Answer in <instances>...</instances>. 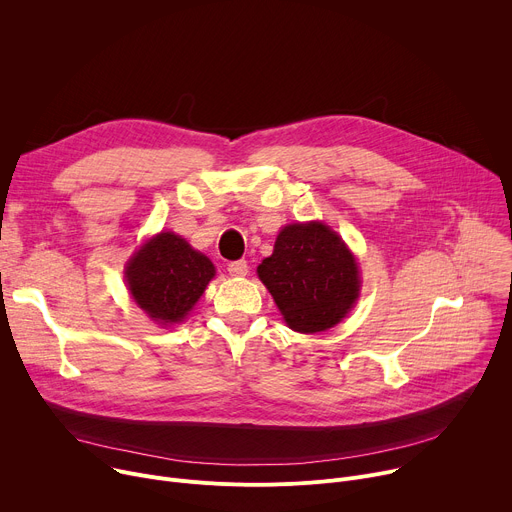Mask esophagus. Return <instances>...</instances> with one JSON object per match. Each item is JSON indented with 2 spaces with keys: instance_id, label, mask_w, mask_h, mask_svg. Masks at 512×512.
Returning <instances> with one entry per match:
<instances>
[{
  "instance_id": "34e87169",
  "label": "esophagus",
  "mask_w": 512,
  "mask_h": 512,
  "mask_svg": "<svg viewBox=\"0 0 512 512\" xmlns=\"http://www.w3.org/2000/svg\"><path fill=\"white\" fill-rule=\"evenodd\" d=\"M228 273L230 275H235V277H245L247 273H249V265H247V261L245 259H241V261H232V263H228Z\"/></svg>"
}]
</instances>
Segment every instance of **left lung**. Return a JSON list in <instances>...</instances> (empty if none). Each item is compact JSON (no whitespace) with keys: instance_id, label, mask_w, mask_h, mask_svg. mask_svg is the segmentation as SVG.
<instances>
[{"instance_id":"left-lung-1","label":"left lung","mask_w":512,"mask_h":512,"mask_svg":"<svg viewBox=\"0 0 512 512\" xmlns=\"http://www.w3.org/2000/svg\"><path fill=\"white\" fill-rule=\"evenodd\" d=\"M257 275L288 327L304 335L339 324L361 288L355 255L331 226L316 220L284 226Z\"/></svg>"}]
</instances>
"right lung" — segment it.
I'll return each mask as SVG.
<instances>
[{"label":"right lung","mask_w":512,"mask_h":512,"mask_svg":"<svg viewBox=\"0 0 512 512\" xmlns=\"http://www.w3.org/2000/svg\"><path fill=\"white\" fill-rule=\"evenodd\" d=\"M134 302L157 324L181 322L216 275L212 261L175 232H159L126 263Z\"/></svg>","instance_id":"1"}]
</instances>
